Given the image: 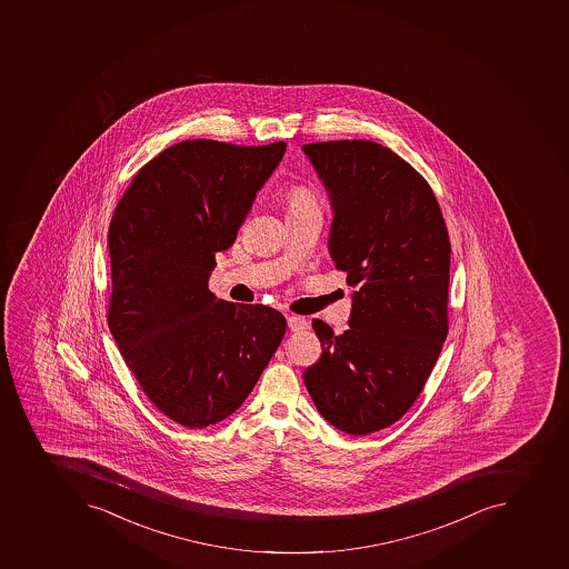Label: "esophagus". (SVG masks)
I'll return each instance as SVG.
<instances>
[{
    "label": "esophagus",
    "mask_w": 569,
    "mask_h": 569,
    "mask_svg": "<svg viewBox=\"0 0 569 569\" xmlns=\"http://www.w3.org/2000/svg\"><path fill=\"white\" fill-rule=\"evenodd\" d=\"M288 329L293 332H302L308 329V320L305 317H297V315H291V317L287 318Z\"/></svg>",
    "instance_id": "obj_1"
}]
</instances>
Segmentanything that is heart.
I'll return each instance as SVG.
<instances>
[{
  "label": "heart",
  "mask_w": 569,
  "mask_h": 569,
  "mask_svg": "<svg viewBox=\"0 0 569 569\" xmlns=\"http://www.w3.org/2000/svg\"><path fill=\"white\" fill-rule=\"evenodd\" d=\"M284 201H287L288 216L297 213V211L311 210L318 208V199L311 188L306 184H291L284 193Z\"/></svg>",
  "instance_id": "1"
}]
</instances>
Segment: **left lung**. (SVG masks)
I'll list each match as a JSON object with an SVG mask.
<instances>
[{
    "mask_svg": "<svg viewBox=\"0 0 569 569\" xmlns=\"http://www.w3.org/2000/svg\"><path fill=\"white\" fill-rule=\"evenodd\" d=\"M331 196L329 252L356 287L349 329L315 318L306 368L318 412L347 435L393 426L420 397L448 335L450 238L427 179L371 140L302 146Z\"/></svg>",
    "mask_w": 569,
    "mask_h": 569,
    "instance_id": "obj_1",
    "label": "left lung"
}]
</instances>
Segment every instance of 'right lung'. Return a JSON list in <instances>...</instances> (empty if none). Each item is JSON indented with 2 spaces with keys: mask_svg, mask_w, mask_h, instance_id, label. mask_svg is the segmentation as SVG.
I'll return each mask as SVG.
<instances>
[{
  "mask_svg": "<svg viewBox=\"0 0 569 569\" xmlns=\"http://www.w3.org/2000/svg\"><path fill=\"white\" fill-rule=\"evenodd\" d=\"M284 149L183 140L148 161L113 210L108 327L146 397L188 429L233 415L284 336L276 309L208 288Z\"/></svg>",
  "mask_w": 569,
  "mask_h": 569,
  "instance_id": "add662e5",
  "label": "right lung"
}]
</instances>
